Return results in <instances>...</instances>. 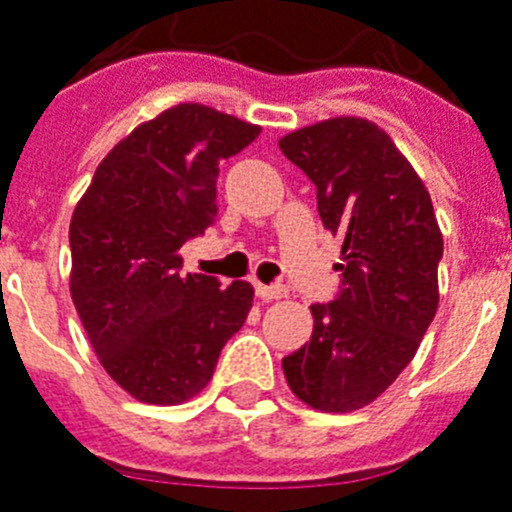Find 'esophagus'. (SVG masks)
Wrapping results in <instances>:
<instances>
[{
  "label": "esophagus",
  "mask_w": 512,
  "mask_h": 512,
  "mask_svg": "<svg viewBox=\"0 0 512 512\" xmlns=\"http://www.w3.org/2000/svg\"><path fill=\"white\" fill-rule=\"evenodd\" d=\"M256 295L261 301H280V298H287V287L285 285H256Z\"/></svg>",
  "instance_id": "esophagus-1"
}]
</instances>
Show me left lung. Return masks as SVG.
I'll return each instance as SVG.
<instances>
[{"label": "left lung", "mask_w": 512, "mask_h": 512, "mask_svg": "<svg viewBox=\"0 0 512 512\" xmlns=\"http://www.w3.org/2000/svg\"><path fill=\"white\" fill-rule=\"evenodd\" d=\"M280 149L316 185L319 217L342 243L340 295L311 306L314 335L282 371L316 411H358L398 379L437 314L432 198L390 135L361 117L287 133Z\"/></svg>", "instance_id": "8db88e82"}]
</instances>
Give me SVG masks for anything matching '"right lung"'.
<instances>
[{"label": "right lung", "instance_id": "right-lung-1", "mask_svg": "<svg viewBox=\"0 0 512 512\" xmlns=\"http://www.w3.org/2000/svg\"><path fill=\"white\" fill-rule=\"evenodd\" d=\"M259 125L177 104L122 138L70 219V295L101 366L141 403H185L253 306L243 280L180 274V248L217 217L219 162Z\"/></svg>", "mask_w": 512, "mask_h": 512}]
</instances>
